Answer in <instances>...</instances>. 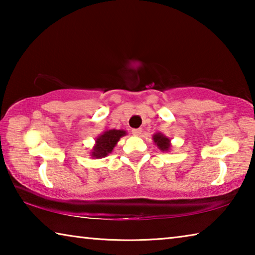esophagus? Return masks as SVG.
<instances>
[{
	"mask_svg": "<svg viewBox=\"0 0 255 255\" xmlns=\"http://www.w3.org/2000/svg\"><path fill=\"white\" fill-rule=\"evenodd\" d=\"M131 132H132V135L139 136L140 133H141V129H140V128H135V129H132Z\"/></svg>",
	"mask_w": 255,
	"mask_h": 255,
	"instance_id": "obj_1",
	"label": "esophagus"
}]
</instances>
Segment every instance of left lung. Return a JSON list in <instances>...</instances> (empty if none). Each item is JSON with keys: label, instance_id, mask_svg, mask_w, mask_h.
<instances>
[{"label": "left lung", "instance_id": "obj_1", "mask_svg": "<svg viewBox=\"0 0 255 255\" xmlns=\"http://www.w3.org/2000/svg\"><path fill=\"white\" fill-rule=\"evenodd\" d=\"M154 143L155 145H157V147L163 150V152H167L171 147V143H170V138H167L166 136H164L161 132H156L153 136Z\"/></svg>", "mask_w": 255, "mask_h": 255}]
</instances>
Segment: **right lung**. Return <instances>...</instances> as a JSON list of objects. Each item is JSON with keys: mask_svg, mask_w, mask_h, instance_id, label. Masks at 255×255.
I'll use <instances>...</instances> for the list:
<instances>
[{"mask_svg": "<svg viewBox=\"0 0 255 255\" xmlns=\"http://www.w3.org/2000/svg\"><path fill=\"white\" fill-rule=\"evenodd\" d=\"M125 135H126V131L117 130V129H109V130L102 132V135L97 138L91 156L96 158L106 157L108 154L114 150V147L117 145L120 138Z\"/></svg>", "mask_w": 255, "mask_h": 255, "instance_id": "add662e5", "label": "right lung"}]
</instances>
